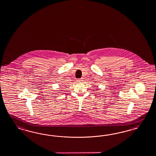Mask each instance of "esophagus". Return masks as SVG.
Instances as JSON below:
<instances>
[{"label":"esophagus","instance_id":"34e87169","mask_svg":"<svg viewBox=\"0 0 156 156\" xmlns=\"http://www.w3.org/2000/svg\"><path fill=\"white\" fill-rule=\"evenodd\" d=\"M82 78H80V79H78L77 80V81L78 82H81L82 81Z\"/></svg>","mask_w":156,"mask_h":156}]
</instances>
